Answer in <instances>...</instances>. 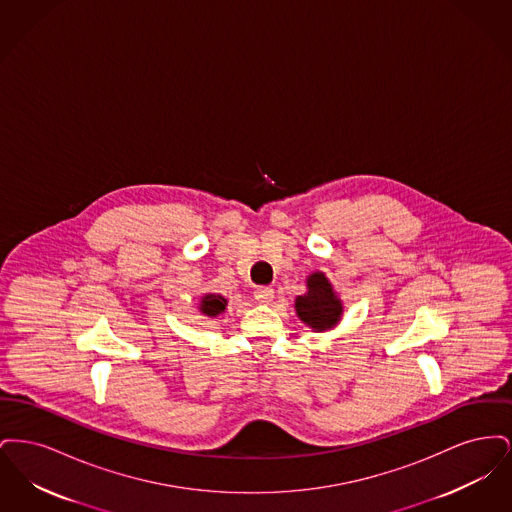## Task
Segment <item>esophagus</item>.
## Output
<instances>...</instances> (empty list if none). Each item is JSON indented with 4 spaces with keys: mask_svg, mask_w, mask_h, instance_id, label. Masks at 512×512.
Returning <instances> with one entry per match:
<instances>
[{
    "mask_svg": "<svg viewBox=\"0 0 512 512\" xmlns=\"http://www.w3.org/2000/svg\"><path fill=\"white\" fill-rule=\"evenodd\" d=\"M253 297H255V301H257V303L267 305V303H270V301L274 299V290H272V288H268V286H259V288H255Z\"/></svg>",
    "mask_w": 512,
    "mask_h": 512,
    "instance_id": "34e87169",
    "label": "esophagus"
}]
</instances>
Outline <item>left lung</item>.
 <instances>
[{
    "instance_id": "obj_1",
    "label": "left lung",
    "mask_w": 512,
    "mask_h": 512,
    "mask_svg": "<svg viewBox=\"0 0 512 512\" xmlns=\"http://www.w3.org/2000/svg\"><path fill=\"white\" fill-rule=\"evenodd\" d=\"M307 292L295 297V313L313 332H328L340 324L343 301L322 270H315L305 280Z\"/></svg>"
}]
</instances>
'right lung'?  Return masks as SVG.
Segmentation results:
<instances>
[{
    "label": "right lung",
    "instance_id": "obj_1",
    "mask_svg": "<svg viewBox=\"0 0 512 512\" xmlns=\"http://www.w3.org/2000/svg\"><path fill=\"white\" fill-rule=\"evenodd\" d=\"M226 307H228V299L220 293H203L201 299H199V313L203 317L217 318L220 315L226 313Z\"/></svg>",
    "mask_w": 512,
    "mask_h": 512
}]
</instances>
